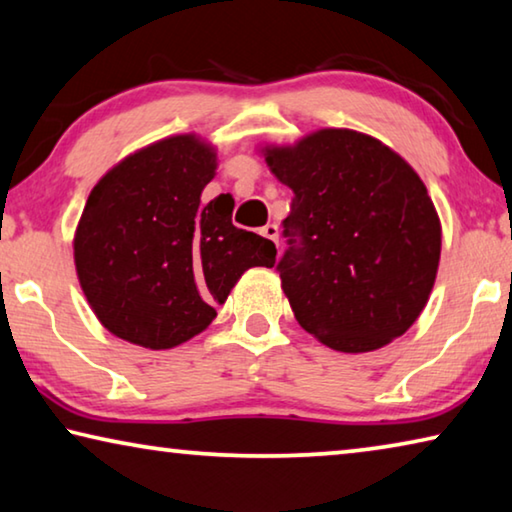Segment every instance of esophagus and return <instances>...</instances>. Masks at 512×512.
<instances>
[{"label": "esophagus", "instance_id": "obj_1", "mask_svg": "<svg viewBox=\"0 0 512 512\" xmlns=\"http://www.w3.org/2000/svg\"><path fill=\"white\" fill-rule=\"evenodd\" d=\"M262 235H264L266 239L275 241V244H277V237H280V228H277L275 223H266L264 228H262Z\"/></svg>", "mask_w": 512, "mask_h": 512}]
</instances>
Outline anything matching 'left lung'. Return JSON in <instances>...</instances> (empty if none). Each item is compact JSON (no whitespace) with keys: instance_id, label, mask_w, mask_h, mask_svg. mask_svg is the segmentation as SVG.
Wrapping results in <instances>:
<instances>
[{"instance_id":"8db88e82","label":"left lung","mask_w":512,"mask_h":512,"mask_svg":"<svg viewBox=\"0 0 512 512\" xmlns=\"http://www.w3.org/2000/svg\"><path fill=\"white\" fill-rule=\"evenodd\" d=\"M273 176L293 192L282 291L305 332L339 352H372L427 305L443 228L427 187L391 146L350 128L266 144Z\"/></svg>"}]
</instances>
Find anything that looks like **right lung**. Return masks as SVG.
<instances>
[{"instance_id":"add662e5","label":"right lung","mask_w":512,"mask_h":512,"mask_svg":"<svg viewBox=\"0 0 512 512\" xmlns=\"http://www.w3.org/2000/svg\"><path fill=\"white\" fill-rule=\"evenodd\" d=\"M216 149L171 135L117 162L88 196L74 264L94 316L128 343L171 350L216 318L248 268L275 264V244L232 225L235 201L201 205Z\"/></svg>"}]
</instances>
